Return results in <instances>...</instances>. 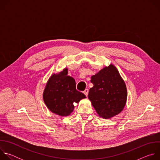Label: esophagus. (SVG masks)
<instances>
[{
  "instance_id": "1",
  "label": "esophagus",
  "mask_w": 160,
  "mask_h": 160,
  "mask_svg": "<svg viewBox=\"0 0 160 160\" xmlns=\"http://www.w3.org/2000/svg\"><path fill=\"white\" fill-rule=\"evenodd\" d=\"M83 94L87 97V96H88V89H85L84 91H83Z\"/></svg>"
}]
</instances>
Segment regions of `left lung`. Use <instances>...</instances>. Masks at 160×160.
I'll return each mask as SVG.
<instances>
[{"mask_svg": "<svg viewBox=\"0 0 160 160\" xmlns=\"http://www.w3.org/2000/svg\"><path fill=\"white\" fill-rule=\"evenodd\" d=\"M88 98L99 117L109 119L124 108L127 98L125 83L117 68L110 64L91 77Z\"/></svg>", "mask_w": 160, "mask_h": 160, "instance_id": "left-lung-1", "label": "left lung"}]
</instances>
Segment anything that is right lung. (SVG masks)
<instances>
[{
	"label": "right lung",
	"instance_id": "obj_1",
	"mask_svg": "<svg viewBox=\"0 0 160 160\" xmlns=\"http://www.w3.org/2000/svg\"><path fill=\"white\" fill-rule=\"evenodd\" d=\"M86 98L76 89V82L73 77L68 75V68L58 74H53L45 87L43 99L48 109L58 115H70L74 109L73 102Z\"/></svg>",
	"mask_w": 160,
	"mask_h": 160
}]
</instances>
